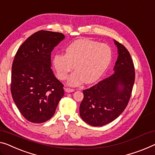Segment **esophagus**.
Returning <instances> with one entry per match:
<instances>
[{"label":"esophagus","mask_w":155,"mask_h":155,"mask_svg":"<svg viewBox=\"0 0 155 155\" xmlns=\"http://www.w3.org/2000/svg\"><path fill=\"white\" fill-rule=\"evenodd\" d=\"M64 91H65V92H71L74 91L75 90L73 88H70V87H67V88L64 89Z\"/></svg>","instance_id":"obj_1"}]
</instances>
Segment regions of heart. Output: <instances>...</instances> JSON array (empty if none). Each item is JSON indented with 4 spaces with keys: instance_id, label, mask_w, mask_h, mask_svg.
Instances as JSON below:
<instances>
[{
    "instance_id": "1",
    "label": "heart",
    "mask_w": 155,
    "mask_h": 155,
    "mask_svg": "<svg viewBox=\"0 0 155 155\" xmlns=\"http://www.w3.org/2000/svg\"><path fill=\"white\" fill-rule=\"evenodd\" d=\"M111 57V50L107 45L81 39L70 44L66 48L65 55H54L53 64L58 78L63 81L75 68L77 71L71 74L68 84L76 86L84 81H96L109 65Z\"/></svg>"
}]
</instances>
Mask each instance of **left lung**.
<instances>
[{
    "mask_svg": "<svg viewBox=\"0 0 155 155\" xmlns=\"http://www.w3.org/2000/svg\"><path fill=\"white\" fill-rule=\"evenodd\" d=\"M118 57L115 72L88 89L83 91L80 116L90 125H105L116 119L127 106L135 80L134 65L124 45L114 41Z\"/></svg>",
    "mask_w": 155,
    "mask_h": 155,
    "instance_id": "1",
    "label": "left lung"
}]
</instances>
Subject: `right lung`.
<instances>
[{"instance_id":"add662e5","label":"right lung","mask_w":155,"mask_h":155,"mask_svg":"<svg viewBox=\"0 0 155 155\" xmlns=\"http://www.w3.org/2000/svg\"><path fill=\"white\" fill-rule=\"evenodd\" d=\"M64 38L61 33L36 32L15 55L11 93L18 110L29 122L41 123L51 118L64 95V85L51 68L52 51Z\"/></svg>"}]
</instances>
